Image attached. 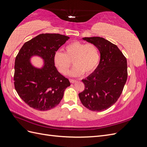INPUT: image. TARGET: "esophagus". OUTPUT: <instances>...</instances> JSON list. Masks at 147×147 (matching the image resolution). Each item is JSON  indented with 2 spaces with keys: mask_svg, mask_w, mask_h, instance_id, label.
<instances>
[{
  "mask_svg": "<svg viewBox=\"0 0 147 147\" xmlns=\"http://www.w3.org/2000/svg\"><path fill=\"white\" fill-rule=\"evenodd\" d=\"M69 81H70V83H75V82H77L76 80H73V79H70Z\"/></svg>",
  "mask_w": 147,
  "mask_h": 147,
  "instance_id": "esophagus-1",
  "label": "esophagus"
}]
</instances>
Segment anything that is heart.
<instances>
[{
    "instance_id": "1",
    "label": "heart",
    "mask_w": 147,
    "mask_h": 147,
    "mask_svg": "<svg viewBox=\"0 0 147 147\" xmlns=\"http://www.w3.org/2000/svg\"><path fill=\"white\" fill-rule=\"evenodd\" d=\"M100 60L99 49L94 44L75 41L64 48V53L57 51L54 61L59 72L66 74L72 64L74 66L69 72L71 77H80L93 72L97 68Z\"/></svg>"
}]
</instances>
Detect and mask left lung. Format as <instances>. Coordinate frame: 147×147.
Segmentation results:
<instances>
[{
    "label": "left lung",
    "mask_w": 147,
    "mask_h": 147,
    "mask_svg": "<svg viewBox=\"0 0 147 147\" xmlns=\"http://www.w3.org/2000/svg\"><path fill=\"white\" fill-rule=\"evenodd\" d=\"M82 39L98 48L100 59L94 72L82 80L84 90L78 96L85 107L101 112L113 105L122 93L127 78V60L118 47L107 40L99 37Z\"/></svg>",
    "instance_id": "obj_1"
}]
</instances>
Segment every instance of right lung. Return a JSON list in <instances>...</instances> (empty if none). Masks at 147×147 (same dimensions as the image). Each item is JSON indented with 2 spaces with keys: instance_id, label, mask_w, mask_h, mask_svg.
Returning a JSON list of instances; mask_svg holds the SVG:
<instances>
[{
  "instance_id": "right-lung-1",
  "label": "right lung",
  "mask_w": 147,
  "mask_h": 147,
  "mask_svg": "<svg viewBox=\"0 0 147 147\" xmlns=\"http://www.w3.org/2000/svg\"><path fill=\"white\" fill-rule=\"evenodd\" d=\"M59 34H42L26 42L16 56L14 84L18 94L30 107L40 111L52 109L59 104L65 89L70 85L55 65L54 56L68 40ZM44 60L41 68L30 63L32 56Z\"/></svg>"
}]
</instances>
